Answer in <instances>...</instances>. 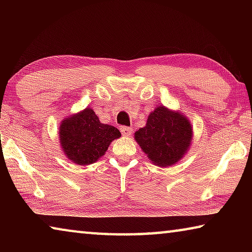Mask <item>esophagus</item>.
<instances>
[{
    "mask_svg": "<svg viewBox=\"0 0 252 252\" xmlns=\"http://www.w3.org/2000/svg\"><path fill=\"white\" fill-rule=\"evenodd\" d=\"M120 131L122 135H126V136H129L132 133V129L129 126H120Z\"/></svg>",
    "mask_w": 252,
    "mask_h": 252,
    "instance_id": "34e87169",
    "label": "esophagus"
}]
</instances>
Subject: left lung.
Segmentation results:
<instances>
[{
	"instance_id": "obj_1",
	"label": "left lung",
	"mask_w": 252,
	"mask_h": 252,
	"mask_svg": "<svg viewBox=\"0 0 252 252\" xmlns=\"http://www.w3.org/2000/svg\"><path fill=\"white\" fill-rule=\"evenodd\" d=\"M134 139L153 164L170 167L187 153L192 142V126L182 113L158 105L146 126L135 131Z\"/></svg>"
}]
</instances>
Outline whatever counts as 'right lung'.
I'll use <instances>...</instances> for the list:
<instances>
[{
	"instance_id": "obj_1",
	"label": "right lung",
	"mask_w": 252,
	"mask_h": 252,
	"mask_svg": "<svg viewBox=\"0 0 252 252\" xmlns=\"http://www.w3.org/2000/svg\"><path fill=\"white\" fill-rule=\"evenodd\" d=\"M120 136L117 127L101 123L91 108L65 118L59 130L63 152L79 165L94 163L104 156L110 143Z\"/></svg>"
}]
</instances>
